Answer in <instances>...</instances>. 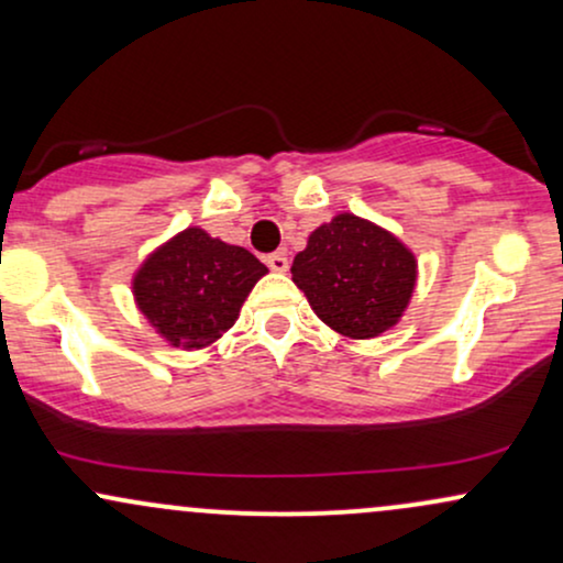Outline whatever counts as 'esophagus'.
<instances>
[{"label": "esophagus", "instance_id": "1", "mask_svg": "<svg viewBox=\"0 0 563 563\" xmlns=\"http://www.w3.org/2000/svg\"><path fill=\"white\" fill-rule=\"evenodd\" d=\"M264 262H267V267L273 269V273H286V269H288V256L283 254V251L267 254V256H264Z\"/></svg>", "mask_w": 563, "mask_h": 563}]
</instances>
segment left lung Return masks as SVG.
Returning <instances> with one entry per match:
<instances>
[{
  "mask_svg": "<svg viewBox=\"0 0 563 563\" xmlns=\"http://www.w3.org/2000/svg\"><path fill=\"white\" fill-rule=\"evenodd\" d=\"M290 273L318 318L352 339L389 331L416 286L410 251L354 214H339L314 230Z\"/></svg>",
  "mask_w": 563,
  "mask_h": 563,
  "instance_id": "1",
  "label": "left lung"
}]
</instances>
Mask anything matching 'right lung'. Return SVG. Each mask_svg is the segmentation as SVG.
Segmentation results:
<instances>
[{
  "label": "right lung",
  "mask_w": 563,
  "mask_h": 563,
  "mask_svg": "<svg viewBox=\"0 0 563 563\" xmlns=\"http://www.w3.org/2000/svg\"><path fill=\"white\" fill-rule=\"evenodd\" d=\"M264 273L267 267L251 251L190 228L142 264L134 296L166 341L200 349L232 328Z\"/></svg>",
  "instance_id": "obj_1"
}]
</instances>
